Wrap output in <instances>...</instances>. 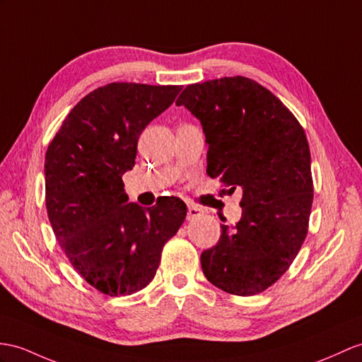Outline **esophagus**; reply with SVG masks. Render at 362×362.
I'll list each match as a JSON object with an SVG mask.
<instances>
[{"mask_svg":"<svg viewBox=\"0 0 362 362\" xmlns=\"http://www.w3.org/2000/svg\"><path fill=\"white\" fill-rule=\"evenodd\" d=\"M202 214H204V211H202V209H199L198 206H189V209H187V219L189 221H192V219H197L198 216H201Z\"/></svg>","mask_w":362,"mask_h":362,"instance_id":"obj_1","label":"esophagus"}]
</instances>
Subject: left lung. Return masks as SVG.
<instances>
[{
    "label": "left lung",
    "mask_w": 362,
    "mask_h": 362,
    "mask_svg": "<svg viewBox=\"0 0 362 362\" xmlns=\"http://www.w3.org/2000/svg\"><path fill=\"white\" fill-rule=\"evenodd\" d=\"M176 105L201 121L207 175L243 190V216L221 226L201 253L206 278L238 296L264 292L284 275L308 232L313 202L310 148L303 126L266 87L245 76L190 84Z\"/></svg>",
    "instance_id": "8db88e82"
}]
</instances>
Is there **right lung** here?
Wrapping results in <instances>:
<instances>
[{
  "instance_id": "add662e5",
  "label": "right lung",
  "mask_w": 362,
  "mask_h": 362,
  "mask_svg": "<svg viewBox=\"0 0 362 362\" xmlns=\"http://www.w3.org/2000/svg\"><path fill=\"white\" fill-rule=\"evenodd\" d=\"M181 86L110 83L79 101L50 141L46 207L74 269L98 292L132 295L153 279L164 244L187 215L180 198L127 204L122 175L135 165L141 132Z\"/></svg>"
}]
</instances>
